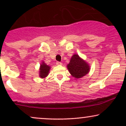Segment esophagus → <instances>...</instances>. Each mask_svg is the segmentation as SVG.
Instances as JSON below:
<instances>
[{"mask_svg":"<svg viewBox=\"0 0 126 126\" xmlns=\"http://www.w3.org/2000/svg\"><path fill=\"white\" fill-rule=\"evenodd\" d=\"M56 64L58 65V66H61V65H62V63L60 62H56Z\"/></svg>","mask_w":126,"mask_h":126,"instance_id":"esophagus-1","label":"esophagus"}]
</instances>
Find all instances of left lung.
<instances>
[{
  "label": "left lung",
  "instance_id": "8db88e82",
  "mask_svg": "<svg viewBox=\"0 0 126 126\" xmlns=\"http://www.w3.org/2000/svg\"><path fill=\"white\" fill-rule=\"evenodd\" d=\"M67 67L72 76L77 79L88 74L90 69L89 65L76 54L72 56Z\"/></svg>",
  "mask_w": 126,
  "mask_h": 126
}]
</instances>
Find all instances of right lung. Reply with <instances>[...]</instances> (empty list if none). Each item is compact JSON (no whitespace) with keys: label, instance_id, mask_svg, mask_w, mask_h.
Here are the masks:
<instances>
[{"label":"right lung","instance_id":"right-lung-1","mask_svg":"<svg viewBox=\"0 0 126 126\" xmlns=\"http://www.w3.org/2000/svg\"><path fill=\"white\" fill-rule=\"evenodd\" d=\"M50 70V66L46 64L44 62H42V63L40 65V73L39 76L41 78H44L48 76L49 71Z\"/></svg>","mask_w":126,"mask_h":126}]
</instances>
